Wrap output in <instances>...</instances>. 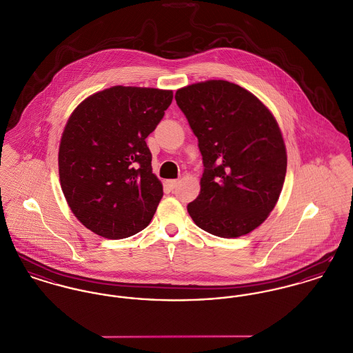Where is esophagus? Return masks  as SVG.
<instances>
[{
  "instance_id": "34e87169",
  "label": "esophagus",
  "mask_w": 353,
  "mask_h": 353,
  "mask_svg": "<svg viewBox=\"0 0 353 353\" xmlns=\"http://www.w3.org/2000/svg\"><path fill=\"white\" fill-rule=\"evenodd\" d=\"M166 184H168V187H169L170 190H174V188L177 187V184H179V180H168Z\"/></svg>"
}]
</instances>
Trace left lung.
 I'll return each instance as SVG.
<instances>
[{
	"instance_id": "1",
	"label": "left lung",
	"mask_w": 353,
	"mask_h": 353,
	"mask_svg": "<svg viewBox=\"0 0 353 353\" xmlns=\"http://www.w3.org/2000/svg\"><path fill=\"white\" fill-rule=\"evenodd\" d=\"M174 99L197 137L204 165L190 217L220 238L251 232L272 212L285 181L286 149L275 118L230 81L187 85Z\"/></svg>"
}]
</instances>
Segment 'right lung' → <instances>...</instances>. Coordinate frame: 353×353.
Segmentation results:
<instances>
[{"label":"right lung","instance_id":"right-lung-1","mask_svg":"<svg viewBox=\"0 0 353 353\" xmlns=\"http://www.w3.org/2000/svg\"><path fill=\"white\" fill-rule=\"evenodd\" d=\"M172 99L168 90L114 85L70 117L59 149L60 184L74 215L97 235L129 238L156 214L163 185L145 139Z\"/></svg>","mask_w":353,"mask_h":353}]
</instances>
